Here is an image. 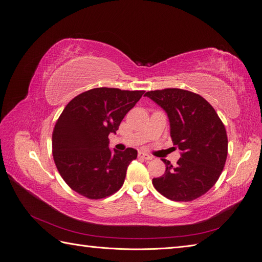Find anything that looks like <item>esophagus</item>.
I'll use <instances>...</instances> for the list:
<instances>
[{
  "label": "esophagus",
  "mask_w": 262,
  "mask_h": 262,
  "mask_svg": "<svg viewBox=\"0 0 262 262\" xmlns=\"http://www.w3.org/2000/svg\"><path fill=\"white\" fill-rule=\"evenodd\" d=\"M139 157L142 158V160H145V161H150V160H152V156L146 154V153H143V152H140L139 153Z\"/></svg>",
  "instance_id": "esophagus-1"
}]
</instances>
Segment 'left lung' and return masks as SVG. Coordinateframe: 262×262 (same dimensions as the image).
Instances as JSON below:
<instances>
[{
  "mask_svg": "<svg viewBox=\"0 0 262 262\" xmlns=\"http://www.w3.org/2000/svg\"><path fill=\"white\" fill-rule=\"evenodd\" d=\"M145 96L167 113L173 145L181 150L176 165H166L162 177L153 179L158 192L172 201L188 202L215 185L227 157L225 126L214 108L200 95L180 89L149 91Z\"/></svg>",
  "mask_w": 262,
  "mask_h": 262,
  "instance_id": "1",
  "label": "left lung"
}]
</instances>
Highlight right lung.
I'll return each mask as SVG.
<instances>
[{"label":"right lung","instance_id":"add662e5","mask_svg":"<svg viewBox=\"0 0 262 262\" xmlns=\"http://www.w3.org/2000/svg\"><path fill=\"white\" fill-rule=\"evenodd\" d=\"M143 94L98 87L77 95L63 109L52 132V155L61 177L75 192L98 200L122 187L138 150L113 152L108 136L116 133Z\"/></svg>","mask_w":262,"mask_h":262}]
</instances>
